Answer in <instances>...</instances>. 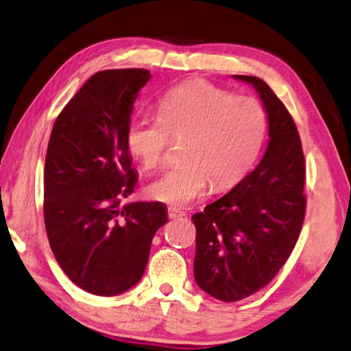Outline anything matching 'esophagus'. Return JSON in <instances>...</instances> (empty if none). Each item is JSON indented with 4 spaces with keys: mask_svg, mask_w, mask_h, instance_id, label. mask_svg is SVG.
Returning a JSON list of instances; mask_svg holds the SVG:
<instances>
[{
    "mask_svg": "<svg viewBox=\"0 0 351 351\" xmlns=\"http://www.w3.org/2000/svg\"><path fill=\"white\" fill-rule=\"evenodd\" d=\"M167 213H169L170 219H181V217H184L186 213L180 208H175V206H170L169 209H167Z\"/></svg>",
    "mask_w": 351,
    "mask_h": 351,
    "instance_id": "esophagus-1",
    "label": "esophagus"
}]
</instances>
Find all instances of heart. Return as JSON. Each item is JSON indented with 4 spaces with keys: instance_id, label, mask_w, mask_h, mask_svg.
<instances>
[{
    "instance_id": "1",
    "label": "heart",
    "mask_w": 351,
    "mask_h": 351,
    "mask_svg": "<svg viewBox=\"0 0 351 351\" xmlns=\"http://www.w3.org/2000/svg\"><path fill=\"white\" fill-rule=\"evenodd\" d=\"M267 134V114L253 98H237L208 82H187L159 99L158 115L128 121L126 147L147 170L159 169L171 141H184L181 160L147 187L149 198L184 206L247 175Z\"/></svg>"
}]
</instances>
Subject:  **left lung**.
Returning <instances> with one entry per match:
<instances>
[{"instance_id":"left-lung-1","label":"left lung","mask_w":351,"mask_h":351,"mask_svg":"<svg viewBox=\"0 0 351 351\" xmlns=\"http://www.w3.org/2000/svg\"><path fill=\"white\" fill-rule=\"evenodd\" d=\"M253 86L269 121L261 162L223 197L192 215L197 228L193 276L221 302H239L274 280L302 231L306 167L291 114L256 76L232 75Z\"/></svg>"}]
</instances>
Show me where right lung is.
Segmentation results:
<instances>
[{"mask_svg":"<svg viewBox=\"0 0 351 351\" xmlns=\"http://www.w3.org/2000/svg\"><path fill=\"white\" fill-rule=\"evenodd\" d=\"M148 70H104L88 77L54 121L43 171V214L49 245L65 275L93 295L112 297L145 271L167 206L121 204L137 171L126 126Z\"/></svg>","mask_w":351,"mask_h":351,"instance_id":"1","label":"right lung"}]
</instances>
